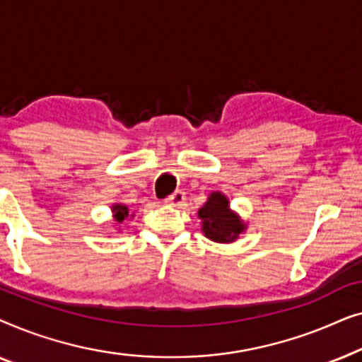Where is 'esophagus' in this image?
Here are the masks:
<instances>
[{
  "label": "esophagus",
  "instance_id": "1",
  "mask_svg": "<svg viewBox=\"0 0 362 362\" xmlns=\"http://www.w3.org/2000/svg\"><path fill=\"white\" fill-rule=\"evenodd\" d=\"M185 199H186V196H185V192L182 191H175L173 192L171 196H168L166 199H165V202L166 204H170V206H175V207H180V206H182V202H185Z\"/></svg>",
  "mask_w": 362,
  "mask_h": 362
}]
</instances>
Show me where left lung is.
Here are the masks:
<instances>
[{
    "instance_id": "left-lung-1",
    "label": "left lung",
    "mask_w": 362,
    "mask_h": 362,
    "mask_svg": "<svg viewBox=\"0 0 362 362\" xmlns=\"http://www.w3.org/2000/svg\"><path fill=\"white\" fill-rule=\"evenodd\" d=\"M197 214L202 219V232L214 242H232L244 230L242 221L230 212L229 201L221 192H212Z\"/></svg>"
}]
</instances>
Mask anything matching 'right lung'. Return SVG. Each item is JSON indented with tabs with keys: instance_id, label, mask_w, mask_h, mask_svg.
Listing matches in <instances>:
<instances>
[{
	"instance_id": "add662e5",
	"label": "right lung",
	"mask_w": 362,
	"mask_h": 362,
	"mask_svg": "<svg viewBox=\"0 0 362 362\" xmlns=\"http://www.w3.org/2000/svg\"><path fill=\"white\" fill-rule=\"evenodd\" d=\"M113 214H115L113 217H115L117 222H123L125 221V217L128 216V207L122 206V204L113 206Z\"/></svg>"
}]
</instances>
